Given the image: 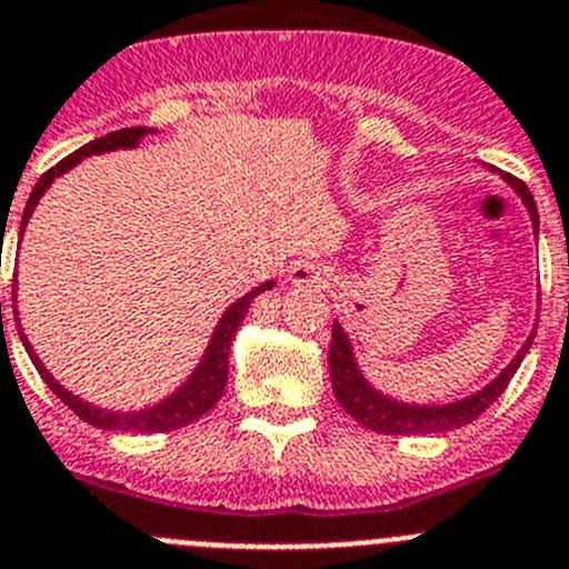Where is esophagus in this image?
<instances>
[{
  "mask_svg": "<svg viewBox=\"0 0 569 569\" xmlns=\"http://www.w3.org/2000/svg\"><path fill=\"white\" fill-rule=\"evenodd\" d=\"M289 280L295 286H317V289H326L331 278L320 263H306V260H300V263H295L289 269Z\"/></svg>",
  "mask_w": 569,
  "mask_h": 569,
  "instance_id": "34e87169",
  "label": "esophagus"
}]
</instances>
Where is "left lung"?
I'll list each match as a JSON object with an SVG mask.
<instances>
[{
  "instance_id": "8db88e82",
  "label": "left lung",
  "mask_w": 569,
  "mask_h": 569,
  "mask_svg": "<svg viewBox=\"0 0 569 569\" xmlns=\"http://www.w3.org/2000/svg\"><path fill=\"white\" fill-rule=\"evenodd\" d=\"M505 181L510 183L516 196L525 201L527 212H530V221H533L536 234H539V209H536L533 196L530 189L525 187V181L513 178L510 172H499ZM533 337L530 335L525 340V346L519 348V355L508 362V368L490 380L482 391H473L465 399H453V402H445V406H417V402H402V399H393L388 393L377 391L371 382L362 377L360 366L355 360V348L351 340L342 331L340 322L331 326V348H329V371H331V386H335V397L346 413L357 419L360 425L371 428L377 433H391V437H411V433H445L453 431V428H462V425L473 422L485 408H490L496 399L501 397V391L508 388V382L513 380V373L519 371L521 360L533 346Z\"/></svg>"
}]
</instances>
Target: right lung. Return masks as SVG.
Here are the masks:
<instances>
[{
	"label": "right lung",
	"mask_w": 569,
	"mask_h": 569,
	"mask_svg": "<svg viewBox=\"0 0 569 569\" xmlns=\"http://www.w3.org/2000/svg\"><path fill=\"white\" fill-rule=\"evenodd\" d=\"M147 132H156V130H150V127H127V130H119V132H107V136L96 138V141L84 144L81 150H76L73 156L61 158L53 170H48L42 178H39V183H36L33 192H30L28 207H24V212H22L19 238H22L24 227H28L30 214H33L39 198L48 192L50 183H53L56 178L64 176L68 170H73L76 163L87 156H99V152H112V150H132V147H138V141H141ZM272 286H274V280H266V283H260L258 289H252L249 295H243L240 300H234V303L223 311V317L218 320V326H214L212 340H209L207 351H203V357H201V362H198L196 371L187 377V382H183L181 388H176L170 397H163L161 402H156L152 408H144V411H127V413L124 411H107V408H96L93 402H84V399H79L76 393H70L68 388L59 386V382L53 380V373H48V368L42 366V360L36 357L33 346H30L28 337H24L22 322H19L17 329H19V337H22L24 351H28L30 360H33L36 371L42 373V380L48 382L50 391H53L56 397H59L61 402H64V406L76 413V417H81L84 422L96 425V428H104V431L163 433V431H176V428H183V425L201 419L203 413H207L209 408H212L214 402L223 397V388H227V377H229V348H232L234 335H238L240 322H243V317H247V311H249V306H252L254 297H258L260 291H269ZM13 300H17V280H13ZM13 315H19V311L13 309Z\"/></svg>",
	"instance_id": "add662e5"
}]
</instances>
